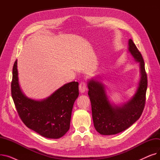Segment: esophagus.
<instances>
[{
	"label": "esophagus",
	"mask_w": 160,
	"mask_h": 160,
	"mask_svg": "<svg viewBox=\"0 0 160 160\" xmlns=\"http://www.w3.org/2000/svg\"><path fill=\"white\" fill-rule=\"evenodd\" d=\"M79 91L80 93H83L86 91V84L84 82H82L79 85Z\"/></svg>",
	"instance_id": "34e87169"
}]
</instances>
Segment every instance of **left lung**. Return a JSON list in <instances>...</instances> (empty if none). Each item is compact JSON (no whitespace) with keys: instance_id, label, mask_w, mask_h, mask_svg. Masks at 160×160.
Returning a JSON list of instances; mask_svg holds the SVG:
<instances>
[{"instance_id":"obj_1","label":"left lung","mask_w":160,"mask_h":160,"mask_svg":"<svg viewBox=\"0 0 160 160\" xmlns=\"http://www.w3.org/2000/svg\"><path fill=\"white\" fill-rule=\"evenodd\" d=\"M128 50L139 63L140 68V79L136 91L128 101L121 105L112 104L100 77L98 79L91 78L88 82L94 127L101 135H115L127 130L139 119L143 111L147 89L145 62L131 39L128 41Z\"/></svg>"}]
</instances>
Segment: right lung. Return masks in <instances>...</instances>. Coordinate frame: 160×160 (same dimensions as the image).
I'll return each instance as SVG.
<instances>
[{"mask_svg":"<svg viewBox=\"0 0 160 160\" xmlns=\"http://www.w3.org/2000/svg\"><path fill=\"white\" fill-rule=\"evenodd\" d=\"M12 96L21 119L30 129L49 139H58L69 130L74 103L79 95L78 82H71L47 98L36 100L22 91L18 77V60L14 63Z\"/></svg>","mask_w":160,"mask_h":160,"instance_id":"1","label":"right lung"}]
</instances>
